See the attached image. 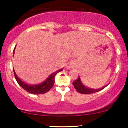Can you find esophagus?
<instances>
[{"label": "esophagus", "instance_id": "1", "mask_svg": "<svg viewBox=\"0 0 128 128\" xmlns=\"http://www.w3.org/2000/svg\"><path fill=\"white\" fill-rule=\"evenodd\" d=\"M72 66H73V63L72 62H68L67 64V65H66V68H67V69H70L72 67Z\"/></svg>", "mask_w": 128, "mask_h": 128}]
</instances>
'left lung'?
Listing matches in <instances>:
<instances>
[{
  "instance_id": "8db88e82",
  "label": "left lung",
  "mask_w": 128,
  "mask_h": 128,
  "mask_svg": "<svg viewBox=\"0 0 128 128\" xmlns=\"http://www.w3.org/2000/svg\"><path fill=\"white\" fill-rule=\"evenodd\" d=\"M72 85L74 86V88H76V90L78 93L84 94H92L98 92L107 86V85H106L104 87H102V88H96V89L90 88V87L86 86L83 84V83L82 82V80H81L80 76H78V78L77 80L72 82Z\"/></svg>"
}]
</instances>
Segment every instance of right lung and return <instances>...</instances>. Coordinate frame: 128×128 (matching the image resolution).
I'll list each match as a JSON object with an SVG mask.
<instances>
[{"instance_id": "add662e5", "label": "right lung", "mask_w": 128, "mask_h": 128, "mask_svg": "<svg viewBox=\"0 0 128 128\" xmlns=\"http://www.w3.org/2000/svg\"><path fill=\"white\" fill-rule=\"evenodd\" d=\"M15 47H14V50H15ZM62 69L63 68L60 69L58 70L52 72V74H51L48 76V78L46 80L44 81L42 83H41L40 84H27L26 83H25L24 81L21 80L20 78H19L18 76H17L16 73L15 72L14 68H13L16 80L17 81L19 85L21 87H22L24 90H25L26 91H27L30 93L34 94H44L49 91L52 88L54 84L55 76H56V75L58 72L62 71Z\"/></svg>"}]
</instances>
